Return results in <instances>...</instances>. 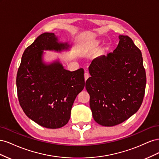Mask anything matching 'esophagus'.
<instances>
[{
    "label": "esophagus",
    "instance_id": "34e87169",
    "mask_svg": "<svg viewBox=\"0 0 159 159\" xmlns=\"http://www.w3.org/2000/svg\"><path fill=\"white\" fill-rule=\"evenodd\" d=\"M89 77V75L87 73V72H85V73L84 74V79H85V81L87 80Z\"/></svg>",
    "mask_w": 159,
    "mask_h": 159
}]
</instances>
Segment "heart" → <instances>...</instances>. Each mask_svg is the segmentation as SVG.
I'll list each match as a JSON object with an SVG mask.
<instances>
[{
	"mask_svg": "<svg viewBox=\"0 0 159 159\" xmlns=\"http://www.w3.org/2000/svg\"><path fill=\"white\" fill-rule=\"evenodd\" d=\"M101 43V41L98 39H95V40H93L91 41L89 44L88 46V48L89 49V50H91V49H95L96 48H98Z\"/></svg>",
	"mask_w": 159,
	"mask_h": 159,
	"instance_id": "b5f03b06",
	"label": "heart"
}]
</instances>
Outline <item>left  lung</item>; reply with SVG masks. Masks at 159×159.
<instances>
[{"label":"left lung","mask_w":159,"mask_h":159,"mask_svg":"<svg viewBox=\"0 0 159 159\" xmlns=\"http://www.w3.org/2000/svg\"><path fill=\"white\" fill-rule=\"evenodd\" d=\"M116 49L95 58L85 82L95 122L105 127L123 123L142 104L146 73L141 50L128 36L119 35Z\"/></svg>","instance_id":"obj_1"}]
</instances>
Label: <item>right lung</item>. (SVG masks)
<instances>
[{"instance_id":"1","label":"right lung","mask_w":159,"mask_h":159,"mask_svg":"<svg viewBox=\"0 0 159 159\" xmlns=\"http://www.w3.org/2000/svg\"><path fill=\"white\" fill-rule=\"evenodd\" d=\"M54 33L42 34L25 50L16 76L18 98L26 116L46 128L57 129L68 123L72 105L85 86L84 70L64 69L57 57L48 62L46 52L69 50Z\"/></svg>"}]
</instances>
